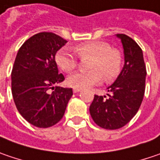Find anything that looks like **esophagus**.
<instances>
[{"label": "esophagus", "mask_w": 160, "mask_h": 160, "mask_svg": "<svg viewBox=\"0 0 160 160\" xmlns=\"http://www.w3.org/2000/svg\"><path fill=\"white\" fill-rule=\"evenodd\" d=\"M80 90H81L80 89H77V88H74V89H73V92H74V93H77V92H80Z\"/></svg>", "instance_id": "esophagus-1"}]
</instances>
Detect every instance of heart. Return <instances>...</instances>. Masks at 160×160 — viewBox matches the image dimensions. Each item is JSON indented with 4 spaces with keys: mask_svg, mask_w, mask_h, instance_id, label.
<instances>
[{
    "mask_svg": "<svg viewBox=\"0 0 160 160\" xmlns=\"http://www.w3.org/2000/svg\"><path fill=\"white\" fill-rule=\"evenodd\" d=\"M74 52L80 58L92 57L89 71H79L68 77L69 86L84 89L99 84L103 78L106 81L113 80L121 71L123 57L118 49L111 48L108 43L100 41H90L76 45ZM57 65L65 72H71L78 65V58L68 49L62 48L56 53Z\"/></svg>",
    "mask_w": 160,
    "mask_h": 160,
    "instance_id": "heart-1",
    "label": "heart"
}]
</instances>
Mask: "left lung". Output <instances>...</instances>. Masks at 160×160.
<instances>
[{"label": "left lung", "instance_id": "8db88e82", "mask_svg": "<svg viewBox=\"0 0 160 160\" xmlns=\"http://www.w3.org/2000/svg\"><path fill=\"white\" fill-rule=\"evenodd\" d=\"M124 50V66L117 80L108 88V98L95 95L89 106L94 122L102 128L118 129L137 114L145 93L146 71L143 52L125 34H117Z\"/></svg>", "mask_w": 160, "mask_h": 160}]
</instances>
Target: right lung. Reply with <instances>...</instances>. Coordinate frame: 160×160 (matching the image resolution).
<instances>
[{
    "instance_id": "1",
    "label": "right lung",
    "mask_w": 160,
    "mask_h": 160,
    "mask_svg": "<svg viewBox=\"0 0 160 160\" xmlns=\"http://www.w3.org/2000/svg\"><path fill=\"white\" fill-rule=\"evenodd\" d=\"M67 41L52 32L33 35L22 45L12 71V93L20 114L32 125L49 128L61 120L72 89L57 86L64 80L55 61Z\"/></svg>"
}]
</instances>
